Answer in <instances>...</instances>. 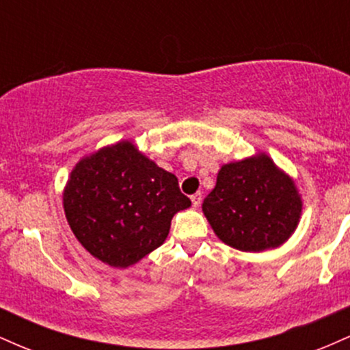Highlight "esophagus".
<instances>
[{"label": "esophagus", "instance_id": "esophagus-1", "mask_svg": "<svg viewBox=\"0 0 350 350\" xmlns=\"http://www.w3.org/2000/svg\"><path fill=\"white\" fill-rule=\"evenodd\" d=\"M191 200H192V206L199 207L200 202H202V194H200V192H198V194L191 196Z\"/></svg>", "mask_w": 350, "mask_h": 350}]
</instances>
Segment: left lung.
Masks as SVG:
<instances>
[{"label": "left lung", "mask_w": 350, "mask_h": 350, "mask_svg": "<svg viewBox=\"0 0 350 350\" xmlns=\"http://www.w3.org/2000/svg\"><path fill=\"white\" fill-rule=\"evenodd\" d=\"M202 211L224 243L242 252H263L286 242L299 222L295 184L268 156L222 166Z\"/></svg>", "instance_id": "1"}]
</instances>
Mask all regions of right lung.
Here are the masks:
<instances>
[{"label":"right lung","instance_id":"right-lung-1","mask_svg":"<svg viewBox=\"0 0 350 350\" xmlns=\"http://www.w3.org/2000/svg\"><path fill=\"white\" fill-rule=\"evenodd\" d=\"M189 206L178 178L128 142L82 159L64 192L67 222L79 242L95 258L120 268L163 245L172 215Z\"/></svg>","mask_w":350,"mask_h":350}]
</instances>
